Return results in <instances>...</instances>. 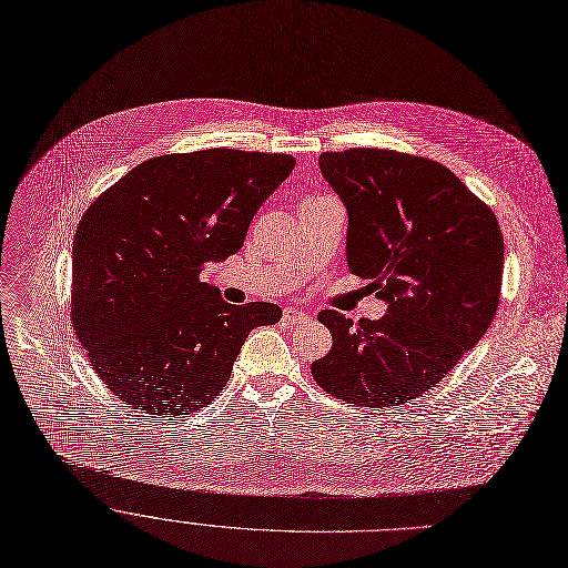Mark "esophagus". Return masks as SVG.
<instances>
[{"label": "esophagus", "instance_id": "34e87169", "mask_svg": "<svg viewBox=\"0 0 568 568\" xmlns=\"http://www.w3.org/2000/svg\"><path fill=\"white\" fill-rule=\"evenodd\" d=\"M284 322L286 324H302V322H306L308 320V315L306 313H302V311H297V308H284Z\"/></svg>", "mask_w": 568, "mask_h": 568}]
</instances>
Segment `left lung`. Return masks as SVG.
<instances>
[{"label":"left lung","instance_id":"8db88e82","mask_svg":"<svg viewBox=\"0 0 568 568\" xmlns=\"http://www.w3.org/2000/svg\"><path fill=\"white\" fill-rule=\"evenodd\" d=\"M349 214L347 264L387 302L381 320L320 311L331 352L311 365L331 396L407 403L457 367L488 331L501 291L495 212L445 165L376 148L320 154Z\"/></svg>","mask_w":568,"mask_h":568}]
</instances>
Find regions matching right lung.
<instances>
[{"instance_id":"1","label":"right lung","mask_w":568,"mask_h":568,"mask_svg":"<svg viewBox=\"0 0 568 568\" xmlns=\"http://www.w3.org/2000/svg\"><path fill=\"white\" fill-rule=\"evenodd\" d=\"M288 154L201 150L143 161L82 214L71 320L100 381L134 409L174 420L214 400L271 302L229 304L199 280L235 255Z\"/></svg>"}]
</instances>
